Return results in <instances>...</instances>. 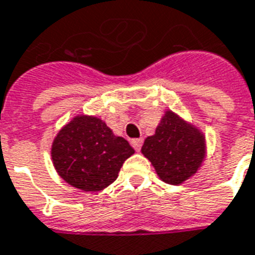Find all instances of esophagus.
<instances>
[{
    "mask_svg": "<svg viewBox=\"0 0 255 255\" xmlns=\"http://www.w3.org/2000/svg\"><path fill=\"white\" fill-rule=\"evenodd\" d=\"M142 142H143L142 138L131 139V146H133L137 152H139V150H141V146H142Z\"/></svg>",
    "mask_w": 255,
    "mask_h": 255,
    "instance_id": "1",
    "label": "esophagus"
}]
</instances>
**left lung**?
<instances>
[{"instance_id": "1", "label": "left lung", "mask_w": 255, "mask_h": 255, "mask_svg": "<svg viewBox=\"0 0 255 255\" xmlns=\"http://www.w3.org/2000/svg\"><path fill=\"white\" fill-rule=\"evenodd\" d=\"M141 152L166 184L191 179L206 158V137L196 126L166 110L156 133L145 139Z\"/></svg>"}]
</instances>
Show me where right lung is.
I'll use <instances>...</instances> for the list:
<instances>
[{
	"label": "right lung",
	"instance_id": "1",
	"mask_svg": "<svg viewBox=\"0 0 255 255\" xmlns=\"http://www.w3.org/2000/svg\"><path fill=\"white\" fill-rule=\"evenodd\" d=\"M134 153L101 118L74 117L59 130L51 148L57 175L86 192H98L114 183L121 166Z\"/></svg>",
	"mask_w": 255,
	"mask_h": 255
}]
</instances>
